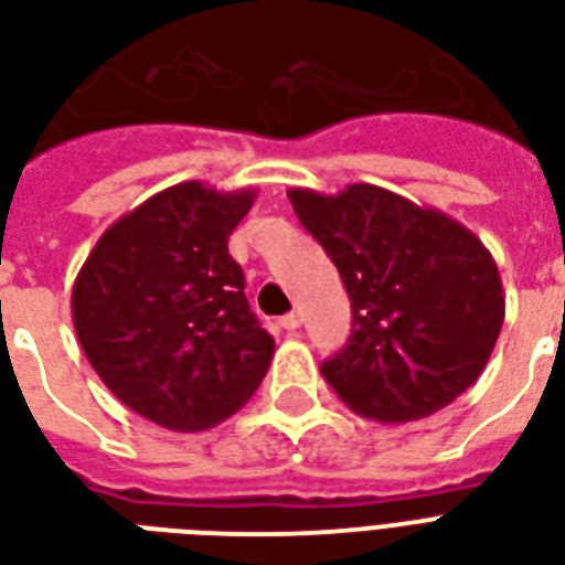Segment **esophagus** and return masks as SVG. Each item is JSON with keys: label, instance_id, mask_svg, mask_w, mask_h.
I'll use <instances>...</instances> for the list:
<instances>
[{"label": "esophagus", "instance_id": "esophagus-1", "mask_svg": "<svg viewBox=\"0 0 565 565\" xmlns=\"http://www.w3.org/2000/svg\"><path fill=\"white\" fill-rule=\"evenodd\" d=\"M300 321H303V318H300V312H291V315H286V318H279V327L288 332H295L297 327H300Z\"/></svg>", "mask_w": 565, "mask_h": 565}]
</instances>
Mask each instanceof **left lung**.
Here are the masks:
<instances>
[{
	"label": "left lung",
	"mask_w": 565,
	"mask_h": 565,
	"mask_svg": "<svg viewBox=\"0 0 565 565\" xmlns=\"http://www.w3.org/2000/svg\"><path fill=\"white\" fill-rule=\"evenodd\" d=\"M288 200L351 297L348 348L321 365L335 395L380 424L418 422L457 401L504 323L501 274L478 235L369 182L339 194L288 188Z\"/></svg>",
	"instance_id": "1"
}]
</instances>
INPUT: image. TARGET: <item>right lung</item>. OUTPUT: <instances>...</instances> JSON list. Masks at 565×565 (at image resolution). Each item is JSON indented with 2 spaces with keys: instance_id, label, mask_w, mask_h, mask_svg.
Masks as SVG:
<instances>
[{
  "instance_id": "right-lung-1",
  "label": "right lung",
  "mask_w": 565,
  "mask_h": 565,
  "mask_svg": "<svg viewBox=\"0 0 565 565\" xmlns=\"http://www.w3.org/2000/svg\"><path fill=\"white\" fill-rule=\"evenodd\" d=\"M256 188L170 185L117 217L73 282V327L108 392L147 422L209 430L242 409L274 356L230 235Z\"/></svg>"
}]
</instances>
